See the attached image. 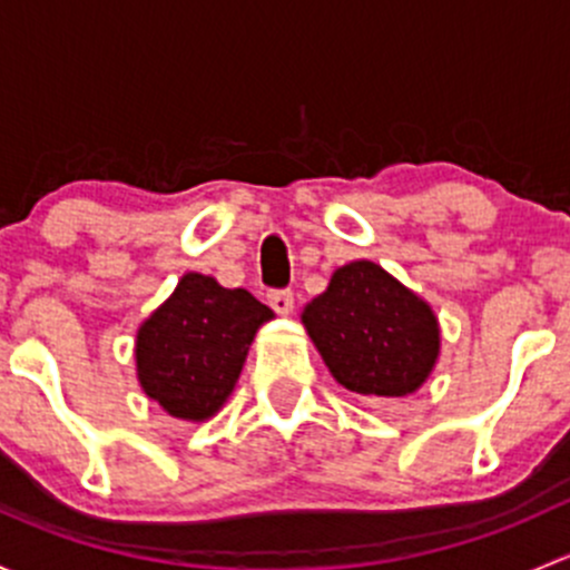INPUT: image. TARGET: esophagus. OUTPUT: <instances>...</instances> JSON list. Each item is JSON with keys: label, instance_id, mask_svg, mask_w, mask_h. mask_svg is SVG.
<instances>
[{"label": "esophagus", "instance_id": "obj_1", "mask_svg": "<svg viewBox=\"0 0 570 570\" xmlns=\"http://www.w3.org/2000/svg\"><path fill=\"white\" fill-rule=\"evenodd\" d=\"M267 303L273 306L275 314H292V308H295V295H292V289H273L267 292Z\"/></svg>", "mask_w": 570, "mask_h": 570}]
</instances>
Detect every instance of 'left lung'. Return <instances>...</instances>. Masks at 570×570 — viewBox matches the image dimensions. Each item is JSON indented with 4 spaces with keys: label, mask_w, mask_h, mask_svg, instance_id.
<instances>
[{
    "label": "left lung",
    "mask_w": 570,
    "mask_h": 570,
    "mask_svg": "<svg viewBox=\"0 0 570 570\" xmlns=\"http://www.w3.org/2000/svg\"><path fill=\"white\" fill-rule=\"evenodd\" d=\"M303 325L331 375L355 394L416 392L439 358L435 314L375 262L338 267Z\"/></svg>",
    "instance_id": "8db88e82"
}]
</instances>
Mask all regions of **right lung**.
Wrapping results in <instances>:
<instances>
[{
  "label": "right lung",
  "instance_id": "add662e5",
  "mask_svg": "<svg viewBox=\"0 0 570 570\" xmlns=\"http://www.w3.org/2000/svg\"><path fill=\"white\" fill-rule=\"evenodd\" d=\"M273 317L248 289L187 273L137 333V375L170 416L200 422L226 402L256 327Z\"/></svg>",
  "mask_w": 570,
  "mask_h": 570
}]
</instances>
